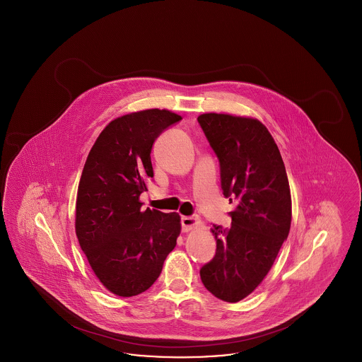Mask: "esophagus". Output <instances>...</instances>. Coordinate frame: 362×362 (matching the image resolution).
I'll return each instance as SVG.
<instances>
[{"mask_svg":"<svg viewBox=\"0 0 362 362\" xmlns=\"http://www.w3.org/2000/svg\"><path fill=\"white\" fill-rule=\"evenodd\" d=\"M180 224H182L183 232H189L192 228H195L197 225L199 224V220L197 217H182Z\"/></svg>","mask_w":362,"mask_h":362,"instance_id":"1","label":"esophagus"}]
</instances>
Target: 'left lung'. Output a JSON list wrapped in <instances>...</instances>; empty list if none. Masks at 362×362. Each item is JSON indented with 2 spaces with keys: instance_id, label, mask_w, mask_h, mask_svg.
I'll return each mask as SVG.
<instances>
[{
  "instance_id": "1",
  "label": "left lung",
  "mask_w": 362,
  "mask_h": 362,
  "mask_svg": "<svg viewBox=\"0 0 362 362\" xmlns=\"http://www.w3.org/2000/svg\"><path fill=\"white\" fill-rule=\"evenodd\" d=\"M198 123L220 161L223 194L236 201L230 226L213 225L216 255L199 274L213 296L238 303L255 291L288 239L289 180L278 146L260 122L202 114Z\"/></svg>"
}]
</instances>
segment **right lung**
I'll return each instance as SVG.
<instances>
[{"label":"right lung","instance_id":"obj_1","mask_svg":"<svg viewBox=\"0 0 362 362\" xmlns=\"http://www.w3.org/2000/svg\"><path fill=\"white\" fill-rule=\"evenodd\" d=\"M182 119L145 110L110 122L92 146L76 201V235L104 288L121 297L148 291L180 233L177 213L142 210L139 195L153 177L156 138Z\"/></svg>","mask_w":362,"mask_h":362}]
</instances>
